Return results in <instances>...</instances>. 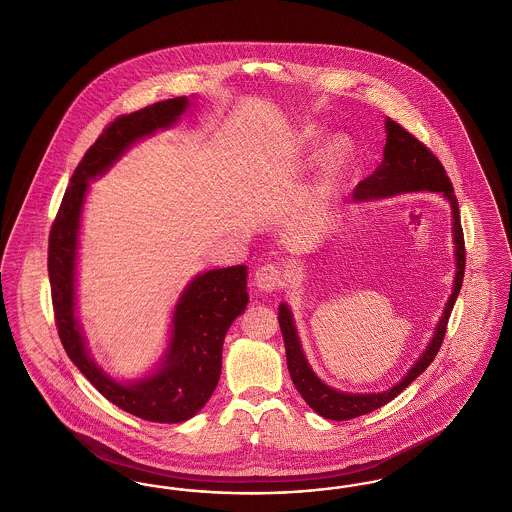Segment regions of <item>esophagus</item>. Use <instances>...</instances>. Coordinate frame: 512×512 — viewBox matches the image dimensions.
<instances>
[{"label": "esophagus", "mask_w": 512, "mask_h": 512, "mask_svg": "<svg viewBox=\"0 0 512 512\" xmlns=\"http://www.w3.org/2000/svg\"><path fill=\"white\" fill-rule=\"evenodd\" d=\"M284 278H286V274L280 265L270 263V265L259 266L255 272V286L259 287L261 291L270 293V291H276L284 286Z\"/></svg>", "instance_id": "34e87169"}]
</instances>
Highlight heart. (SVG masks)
Here are the masks:
<instances>
[{"mask_svg": "<svg viewBox=\"0 0 512 512\" xmlns=\"http://www.w3.org/2000/svg\"><path fill=\"white\" fill-rule=\"evenodd\" d=\"M343 156V146L341 144H335L333 148H331V160L335 162V160H339Z\"/></svg>", "mask_w": 512, "mask_h": 512, "instance_id": "1", "label": "heart"}]
</instances>
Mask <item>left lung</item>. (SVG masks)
Listing matches in <instances>:
<instances>
[{
	"label": "left lung",
	"mask_w": 512,
	"mask_h": 512,
	"mask_svg": "<svg viewBox=\"0 0 512 512\" xmlns=\"http://www.w3.org/2000/svg\"><path fill=\"white\" fill-rule=\"evenodd\" d=\"M385 129H387V144L383 152V162L354 188V200L360 202V200L387 198L402 192H423V190L440 192L450 202L451 215H453V242H455V265H457L455 284L444 308V314L430 339L429 347L425 348L421 358L413 364V368L409 369L400 383H396L392 389L373 392V394H348V392L331 389L326 383H322L308 366L297 329L293 324L291 310L286 303L280 305L278 322L286 343L287 369H289L291 381L295 389L301 392L308 406L318 415L331 421L354 419L389 404L392 398H396L402 390L408 389L409 385L429 368L430 362L442 347L451 308L455 305V299L463 286V276H465V238H463L461 217H459V204L453 194V184L450 177L446 175L444 165L440 164V160L425 144L415 139L400 123L389 118L385 122Z\"/></svg>",
	"instance_id": "left-lung-1"
}]
</instances>
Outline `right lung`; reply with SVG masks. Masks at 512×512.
I'll return each instance as SVG.
<instances>
[{
	"mask_svg": "<svg viewBox=\"0 0 512 512\" xmlns=\"http://www.w3.org/2000/svg\"><path fill=\"white\" fill-rule=\"evenodd\" d=\"M186 97L150 104L118 116L76 167L49 232L47 270L62 347L87 381L118 408L154 423H181L204 408L221 377L223 341L247 305L246 266L207 270L184 289L160 369L139 381L118 383L95 364L76 318V255L83 198L89 181L103 175L139 139L179 120Z\"/></svg>",
	"mask_w": 512,
	"mask_h": 512,
	"instance_id": "obj_1",
	"label": "right lung"
}]
</instances>
